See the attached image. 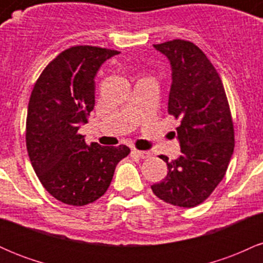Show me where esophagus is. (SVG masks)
Listing matches in <instances>:
<instances>
[{
    "instance_id": "34e87169",
    "label": "esophagus",
    "mask_w": 263,
    "mask_h": 263,
    "mask_svg": "<svg viewBox=\"0 0 263 263\" xmlns=\"http://www.w3.org/2000/svg\"><path fill=\"white\" fill-rule=\"evenodd\" d=\"M134 153L136 156H138L140 157V158H143V159H146V158H149L151 157V153L148 152V151H140V149H134Z\"/></svg>"
}]
</instances>
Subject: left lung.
<instances>
[{
  "instance_id": "8db88e82",
  "label": "left lung",
  "mask_w": 263,
  "mask_h": 263,
  "mask_svg": "<svg viewBox=\"0 0 263 263\" xmlns=\"http://www.w3.org/2000/svg\"><path fill=\"white\" fill-rule=\"evenodd\" d=\"M155 48L172 65L168 112L180 120L177 134L182 155L174 161L159 157L167 163L168 173L151 188L165 203L197 206L228 171L235 147L230 106L218 71L198 45L173 39Z\"/></svg>"
}]
</instances>
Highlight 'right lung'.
Masks as SVG:
<instances>
[{"label": "right lung", "instance_id": "1", "mask_svg": "<svg viewBox=\"0 0 263 263\" xmlns=\"http://www.w3.org/2000/svg\"><path fill=\"white\" fill-rule=\"evenodd\" d=\"M120 52L93 45L63 50L39 75L29 98L26 144L39 182L57 200L83 206L106 193L129 148L87 144L79 134L95 106V75Z\"/></svg>", "mask_w": 263, "mask_h": 263}]
</instances>
